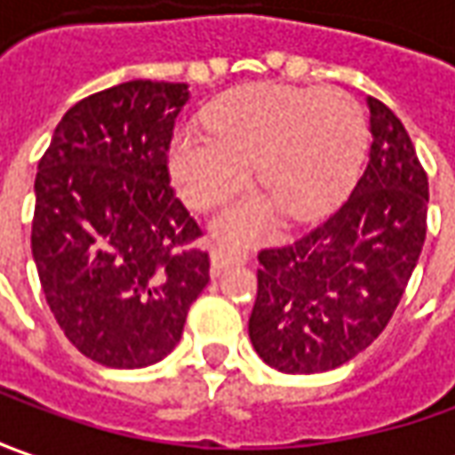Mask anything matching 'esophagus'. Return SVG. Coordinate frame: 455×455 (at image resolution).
Wrapping results in <instances>:
<instances>
[{"label": "esophagus", "instance_id": "esophagus-1", "mask_svg": "<svg viewBox=\"0 0 455 455\" xmlns=\"http://www.w3.org/2000/svg\"><path fill=\"white\" fill-rule=\"evenodd\" d=\"M246 259V254H242V251H224V249H213L212 251V275L219 276L227 267H231V264H239V261H243Z\"/></svg>", "mask_w": 455, "mask_h": 455}]
</instances>
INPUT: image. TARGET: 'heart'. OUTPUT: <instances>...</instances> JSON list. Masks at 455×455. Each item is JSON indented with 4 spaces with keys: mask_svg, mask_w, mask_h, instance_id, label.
I'll use <instances>...</instances> for the list:
<instances>
[{
    "mask_svg": "<svg viewBox=\"0 0 455 455\" xmlns=\"http://www.w3.org/2000/svg\"><path fill=\"white\" fill-rule=\"evenodd\" d=\"M209 133L180 131L168 165L191 206L227 198L254 165L264 194H246L216 216L227 239H254L282 212L312 221L350 194L365 156L368 131L360 108L339 90L259 83L221 95L204 113Z\"/></svg>",
    "mask_w": 455,
    "mask_h": 455,
    "instance_id": "b5f03b06",
    "label": "heart"
}]
</instances>
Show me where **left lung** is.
Wrapping results in <instances>:
<instances>
[{
	"label": "left lung",
	"instance_id": "obj_1",
	"mask_svg": "<svg viewBox=\"0 0 455 455\" xmlns=\"http://www.w3.org/2000/svg\"><path fill=\"white\" fill-rule=\"evenodd\" d=\"M368 165L305 239L259 254L249 339L279 372H327L385 330L426 242L428 179L395 113L368 98Z\"/></svg>",
	"mask_w": 455,
	"mask_h": 455
}]
</instances>
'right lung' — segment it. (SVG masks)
I'll return each instance as SVG.
<instances>
[{"mask_svg":"<svg viewBox=\"0 0 455 455\" xmlns=\"http://www.w3.org/2000/svg\"><path fill=\"white\" fill-rule=\"evenodd\" d=\"M183 83L131 80L62 116L35 179L32 257L65 337L105 368L161 363L209 284V254L168 186Z\"/></svg>","mask_w":455,"mask_h":455,"instance_id":"1","label":"right lung"}]
</instances>
